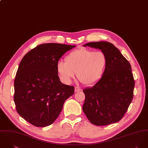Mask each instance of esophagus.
<instances>
[{
  "instance_id": "34e87169",
  "label": "esophagus",
  "mask_w": 148,
  "mask_h": 148,
  "mask_svg": "<svg viewBox=\"0 0 148 148\" xmlns=\"http://www.w3.org/2000/svg\"><path fill=\"white\" fill-rule=\"evenodd\" d=\"M81 90V89L79 87H78V86L75 87V92H78V91H79Z\"/></svg>"
}]
</instances>
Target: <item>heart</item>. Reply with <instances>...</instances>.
Masks as SVG:
<instances>
[{
	"instance_id": "1",
	"label": "heart",
	"mask_w": 148,
	"mask_h": 148,
	"mask_svg": "<svg viewBox=\"0 0 148 148\" xmlns=\"http://www.w3.org/2000/svg\"><path fill=\"white\" fill-rule=\"evenodd\" d=\"M64 60H59L57 65L58 74L64 82L69 84L77 72V77L81 82L90 85L102 77L108 58L101 51L80 49L68 54Z\"/></svg>"
}]
</instances>
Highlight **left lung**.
<instances>
[{"label":"left lung","instance_id":"left-lung-1","mask_svg":"<svg viewBox=\"0 0 148 148\" xmlns=\"http://www.w3.org/2000/svg\"><path fill=\"white\" fill-rule=\"evenodd\" d=\"M84 46L100 49L106 55L108 63L101 79L92 87L83 90V111L89 121L97 126L117 122L133 98L135 82L131 65L111 43L90 42Z\"/></svg>","mask_w":148,"mask_h":148}]
</instances>
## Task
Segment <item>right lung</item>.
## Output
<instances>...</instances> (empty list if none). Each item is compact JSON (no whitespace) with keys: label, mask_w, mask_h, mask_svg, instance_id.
<instances>
[{"label":"right lung","mask_w":148,"mask_h":148,"mask_svg":"<svg viewBox=\"0 0 148 148\" xmlns=\"http://www.w3.org/2000/svg\"><path fill=\"white\" fill-rule=\"evenodd\" d=\"M75 46L44 43L22 58L14 80V100L18 114L37 127L52 124L74 87L61 83L57 65L59 59Z\"/></svg>","instance_id":"1"}]
</instances>
